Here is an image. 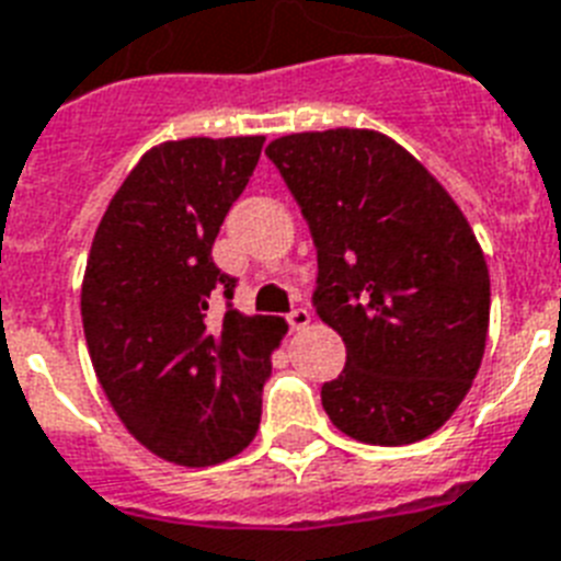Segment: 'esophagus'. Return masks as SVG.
I'll list each match as a JSON object with an SVG mask.
<instances>
[{
  "mask_svg": "<svg viewBox=\"0 0 561 561\" xmlns=\"http://www.w3.org/2000/svg\"><path fill=\"white\" fill-rule=\"evenodd\" d=\"M288 325L294 331H302V328L311 325V311H305V308H296V311L288 313Z\"/></svg>",
  "mask_w": 561,
  "mask_h": 561,
  "instance_id": "esophagus-1",
  "label": "esophagus"
}]
</instances>
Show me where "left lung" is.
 <instances>
[{"instance_id": "obj_1", "label": "left lung", "mask_w": 561, "mask_h": 561, "mask_svg": "<svg viewBox=\"0 0 561 561\" xmlns=\"http://www.w3.org/2000/svg\"><path fill=\"white\" fill-rule=\"evenodd\" d=\"M265 152L311 227L313 305L348 354L322 386L328 417L363 444L430 438L484 357L490 271L470 221L383 131H296Z\"/></svg>"}]
</instances>
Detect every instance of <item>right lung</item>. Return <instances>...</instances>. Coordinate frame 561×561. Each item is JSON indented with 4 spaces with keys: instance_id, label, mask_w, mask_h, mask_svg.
Here are the masks:
<instances>
[{
    "instance_id": "right-lung-1",
    "label": "right lung",
    "mask_w": 561,
    "mask_h": 561,
    "mask_svg": "<svg viewBox=\"0 0 561 561\" xmlns=\"http://www.w3.org/2000/svg\"><path fill=\"white\" fill-rule=\"evenodd\" d=\"M262 135L184 138L144 152L100 218L80 290L100 389L138 444L178 467L239 455L262 421V386L288 322L227 308L213 262L227 209L248 186Z\"/></svg>"
}]
</instances>
